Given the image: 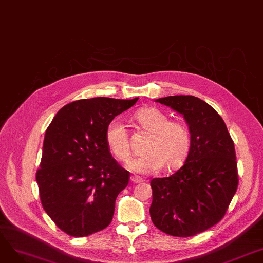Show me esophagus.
<instances>
[{"label":"esophagus","instance_id":"obj_1","mask_svg":"<svg viewBox=\"0 0 263 263\" xmlns=\"http://www.w3.org/2000/svg\"><path fill=\"white\" fill-rule=\"evenodd\" d=\"M131 181H132L133 183H142L144 180H143V178H141V177H139V176H132V177H131Z\"/></svg>","mask_w":263,"mask_h":263}]
</instances>
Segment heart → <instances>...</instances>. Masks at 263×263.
Wrapping results in <instances>:
<instances>
[{
  "label": "heart",
  "instance_id": "b5f03b06",
  "mask_svg": "<svg viewBox=\"0 0 263 263\" xmlns=\"http://www.w3.org/2000/svg\"><path fill=\"white\" fill-rule=\"evenodd\" d=\"M140 128L151 134L143 156L128 162L131 171L139 173H155L164 166L167 170H176L185 162L192 145L189 126L169 117L157 108H142L133 116ZM106 144L114 156L120 161H128L132 149L129 132L118 119L112 120L106 129Z\"/></svg>",
  "mask_w": 263,
  "mask_h": 263
}]
</instances>
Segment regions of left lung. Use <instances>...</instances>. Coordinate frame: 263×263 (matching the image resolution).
<instances>
[{
  "instance_id": "obj_1",
  "label": "left lung",
  "mask_w": 263,
  "mask_h": 263,
  "mask_svg": "<svg viewBox=\"0 0 263 263\" xmlns=\"http://www.w3.org/2000/svg\"><path fill=\"white\" fill-rule=\"evenodd\" d=\"M156 102L184 116L192 145L176 173L151 181V218L166 234L194 236L222 220L237 191L234 142L221 116L198 97L174 95Z\"/></svg>"
}]
</instances>
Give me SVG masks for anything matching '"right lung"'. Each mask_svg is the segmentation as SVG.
<instances>
[{
  "instance_id": "add662e5",
  "label": "right lung",
  "mask_w": 263,
  "mask_h": 263,
  "mask_svg": "<svg viewBox=\"0 0 263 263\" xmlns=\"http://www.w3.org/2000/svg\"><path fill=\"white\" fill-rule=\"evenodd\" d=\"M138 100L74 101L46 129L35 179L43 209L66 234L83 237L110 224L130 172L112 158L105 133L115 117Z\"/></svg>"
}]
</instances>
